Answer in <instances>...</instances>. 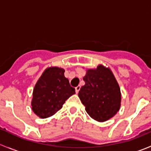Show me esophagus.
Returning <instances> with one entry per match:
<instances>
[{
    "mask_svg": "<svg viewBox=\"0 0 151 151\" xmlns=\"http://www.w3.org/2000/svg\"><path fill=\"white\" fill-rule=\"evenodd\" d=\"M80 85H78V86L76 87V88H75L76 93H78V92L80 91Z\"/></svg>",
    "mask_w": 151,
    "mask_h": 151,
    "instance_id": "34e87169",
    "label": "esophagus"
}]
</instances>
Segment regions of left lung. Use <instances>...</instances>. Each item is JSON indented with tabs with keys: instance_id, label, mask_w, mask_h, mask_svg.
<instances>
[{
	"instance_id": "8db88e82",
	"label": "left lung",
	"mask_w": 151,
	"mask_h": 151,
	"mask_svg": "<svg viewBox=\"0 0 151 151\" xmlns=\"http://www.w3.org/2000/svg\"><path fill=\"white\" fill-rule=\"evenodd\" d=\"M83 80L85 85L78 96L87 113L99 122H104L116 115L121 107V93L110 68L101 64L96 68H88Z\"/></svg>"
}]
</instances>
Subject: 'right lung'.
<instances>
[{"label":"right lung","instance_id":"1","mask_svg":"<svg viewBox=\"0 0 151 151\" xmlns=\"http://www.w3.org/2000/svg\"><path fill=\"white\" fill-rule=\"evenodd\" d=\"M64 72L63 68L48 67L36 82L31 106L32 110L40 118L52 116L63 107L66 100L75 93Z\"/></svg>","mask_w":151,"mask_h":151}]
</instances>
